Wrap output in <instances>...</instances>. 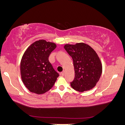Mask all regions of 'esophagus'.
<instances>
[{
  "mask_svg": "<svg viewBox=\"0 0 125 125\" xmlns=\"http://www.w3.org/2000/svg\"><path fill=\"white\" fill-rule=\"evenodd\" d=\"M65 71H63L62 72H61V75H62V76H64V75H65Z\"/></svg>",
  "mask_w": 125,
  "mask_h": 125,
  "instance_id": "1",
  "label": "esophagus"
}]
</instances>
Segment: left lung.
<instances>
[{"label": "left lung", "mask_w": 125, "mask_h": 125, "mask_svg": "<svg viewBox=\"0 0 125 125\" xmlns=\"http://www.w3.org/2000/svg\"><path fill=\"white\" fill-rule=\"evenodd\" d=\"M64 48L73 59L74 69L72 88L80 92L93 89L100 80L102 72L101 61L92 48L83 42L65 44Z\"/></svg>", "instance_id": "obj_1"}]
</instances>
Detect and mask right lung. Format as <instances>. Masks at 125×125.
Listing matches in <instances>:
<instances>
[{"label": "right lung", "instance_id": "1", "mask_svg": "<svg viewBox=\"0 0 125 125\" xmlns=\"http://www.w3.org/2000/svg\"><path fill=\"white\" fill-rule=\"evenodd\" d=\"M56 48L54 42L45 40L36 41L26 49L20 62L22 81L32 93H45L51 89L59 76L48 60Z\"/></svg>", "mask_w": 125, "mask_h": 125}]
</instances>
